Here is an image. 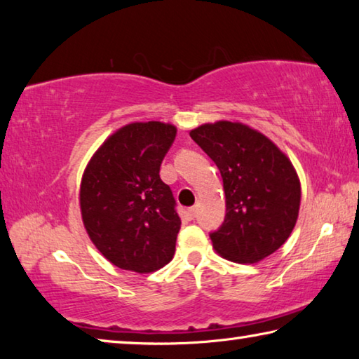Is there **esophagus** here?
I'll use <instances>...</instances> for the list:
<instances>
[{"instance_id":"34e87169","label":"esophagus","mask_w":359,"mask_h":359,"mask_svg":"<svg viewBox=\"0 0 359 359\" xmlns=\"http://www.w3.org/2000/svg\"><path fill=\"white\" fill-rule=\"evenodd\" d=\"M196 212H198V209H196V208H190V209H187V217L190 218V220H193V218L196 217Z\"/></svg>"}]
</instances>
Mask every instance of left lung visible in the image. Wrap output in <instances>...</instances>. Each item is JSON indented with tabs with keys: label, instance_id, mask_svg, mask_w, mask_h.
I'll list each match as a JSON object with an SVG mask.
<instances>
[{
	"label": "left lung",
	"instance_id": "obj_1",
	"mask_svg": "<svg viewBox=\"0 0 359 359\" xmlns=\"http://www.w3.org/2000/svg\"><path fill=\"white\" fill-rule=\"evenodd\" d=\"M190 136L218 168L226 217L210 234L224 259L253 264L278 250L299 215L301 182L290 158L263 133L241 121L203 123Z\"/></svg>",
	"mask_w": 359,
	"mask_h": 359
}]
</instances>
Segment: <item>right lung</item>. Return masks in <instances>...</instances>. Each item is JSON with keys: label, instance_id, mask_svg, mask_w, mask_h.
<instances>
[{"label": "right lung", "instance_id": "1", "mask_svg": "<svg viewBox=\"0 0 359 359\" xmlns=\"http://www.w3.org/2000/svg\"><path fill=\"white\" fill-rule=\"evenodd\" d=\"M177 128L131 121L114 131L85 166L79 190L83 228L107 261L150 274L172 259L180 217L160 166Z\"/></svg>", "mask_w": 359, "mask_h": 359}]
</instances>
